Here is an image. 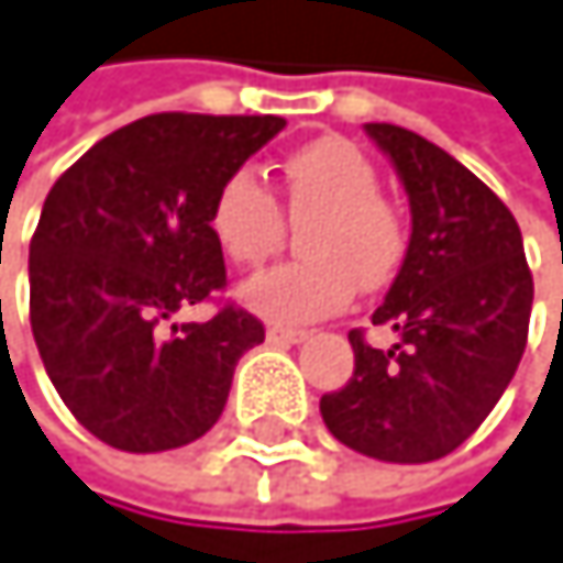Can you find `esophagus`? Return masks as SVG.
I'll list each match as a JSON object with an SVG mask.
<instances>
[{
	"mask_svg": "<svg viewBox=\"0 0 563 563\" xmlns=\"http://www.w3.org/2000/svg\"><path fill=\"white\" fill-rule=\"evenodd\" d=\"M307 336H310L307 330H294V327H269V330H266V340H269V343H284V346L303 343Z\"/></svg>",
	"mask_w": 563,
	"mask_h": 563,
	"instance_id": "1",
	"label": "esophagus"
}]
</instances>
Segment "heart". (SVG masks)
Wrapping results in <instances>:
<instances>
[{
	"mask_svg": "<svg viewBox=\"0 0 563 563\" xmlns=\"http://www.w3.org/2000/svg\"><path fill=\"white\" fill-rule=\"evenodd\" d=\"M287 213L310 223L303 253L243 284L240 300L273 323H307L346 307L356 279L367 290L397 273L407 230L400 213L380 199L377 166L340 136L297 146L279 163ZM210 233L236 266H260L284 243V213L273 192L246 169L223 179L210 207Z\"/></svg>",
	"mask_w": 563,
	"mask_h": 563,
	"instance_id": "1",
	"label": "heart"
}]
</instances>
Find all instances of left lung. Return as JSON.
<instances>
[{
	"label": "left lung",
	"mask_w": 563,
	"mask_h": 563,
	"mask_svg": "<svg viewBox=\"0 0 563 563\" xmlns=\"http://www.w3.org/2000/svg\"><path fill=\"white\" fill-rule=\"evenodd\" d=\"M410 203L400 273L374 310L397 343L350 333L353 377L320 397L327 430L350 451L427 464L484 423L528 346L534 279L517 220L451 153L423 136L367 123Z\"/></svg>",
	"instance_id": "left-lung-1"
}]
</instances>
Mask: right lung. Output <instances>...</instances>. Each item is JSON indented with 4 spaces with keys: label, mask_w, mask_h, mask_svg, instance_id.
Returning <instances> with one entry per match:
<instances>
[{
    "label": "right lung",
    "mask_w": 563,
    "mask_h": 563,
    "mask_svg": "<svg viewBox=\"0 0 563 563\" xmlns=\"http://www.w3.org/2000/svg\"><path fill=\"white\" fill-rule=\"evenodd\" d=\"M287 119L156 112L109 133L49 189L29 243V320L43 367L102 444L159 454L223 413L263 323L176 313L227 284L210 207Z\"/></svg>",
    "instance_id": "add662e5"
}]
</instances>
